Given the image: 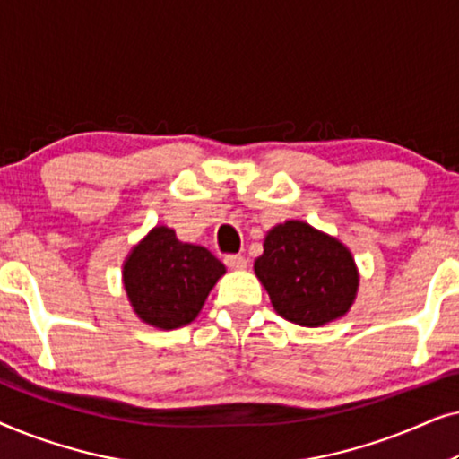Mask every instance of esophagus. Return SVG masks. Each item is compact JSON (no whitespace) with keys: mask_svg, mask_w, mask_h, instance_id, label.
Returning a JSON list of instances; mask_svg holds the SVG:
<instances>
[{"mask_svg":"<svg viewBox=\"0 0 459 459\" xmlns=\"http://www.w3.org/2000/svg\"><path fill=\"white\" fill-rule=\"evenodd\" d=\"M247 259H244L242 255H228L225 256V265H228L230 269H244L247 267Z\"/></svg>","mask_w":459,"mask_h":459,"instance_id":"esophagus-1","label":"esophagus"}]
</instances>
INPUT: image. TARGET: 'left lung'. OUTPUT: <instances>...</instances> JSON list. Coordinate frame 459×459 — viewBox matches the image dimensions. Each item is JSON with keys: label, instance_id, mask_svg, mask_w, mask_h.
Here are the masks:
<instances>
[{"label": "left lung", "instance_id": "obj_1", "mask_svg": "<svg viewBox=\"0 0 459 459\" xmlns=\"http://www.w3.org/2000/svg\"><path fill=\"white\" fill-rule=\"evenodd\" d=\"M255 273L275 313L305 328L342 317L359 286L351 250L305 221H286L267 231Z\"/></svg>", "mask_w": 459, "mask_h": 459}]
</instances>
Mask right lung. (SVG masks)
<instances>
[{
	"instance_id": "1",
	"label": "right lung",
	"mask_w": 459,
	"mask_h": 459,
	"mask_svg": "<svg viewBox=\"0 0 459 459\" xmlns=\"http://www.w3.org/2000/svg\"><path fill=\"white\" fill-rule=\"evenodd\" d=\"M223 273V263L204 247L179 242L171 228L156 225L125 259L123 284L142 322L175 330L196 319Z\"/></svg>"
}]
</instances>
